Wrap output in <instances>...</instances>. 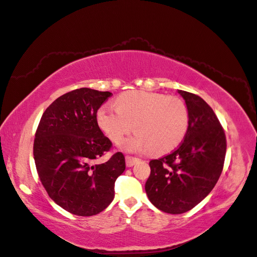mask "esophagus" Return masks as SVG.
Wrapping results in <instances>:
<instances>
[{
	"mask_svg": "<svg viewBox=\"0 0 257 257\" xmlns=\"http://www.w3.org/2000/svg\"><path fill=\"white\" fill-rule=\"evenodd\" d=\"M138 158L132 157V156H125V166L127 167H133L134 165L138 162Z\"/></svg>",
	"mask_w": 257,
	"mask_h": 257,
	"instance_id": "1",
	"label": "esophagus"
}]
</instances>
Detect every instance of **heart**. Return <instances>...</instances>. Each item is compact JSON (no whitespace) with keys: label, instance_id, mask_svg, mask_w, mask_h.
Wrapping results in <instances>:
<instances>
[{"label":"heart","instance_id":"b5f03b06","mask_svg":"<svg viewBox=\"0 0 257 257\" xmlns=\"http://www.w3.org/2000/svg\"><path fill=\"white\" fill-rule=\"evenodd\" d=\"M97 122L113 143L134 124L137 134L122 140L120 147L125 151L149 149L154 155H163L181 144L188 130L189 112L180 98L134 90L120 95L116 107L103 105L98 109Z\"/></svg>","mask_w":257,"mask_h":257}]
</instances>
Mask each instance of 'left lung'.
Segmentation results:
<instances>
[{
    "mask_svg": "<svg viewBox=\"0 0 257 257\" xmlns=\"http://www.w3.org/2000/svg\"><path fill=\"white\" fill-rule=\"evenodd\" d=\"M185 100L189 125L178 148L149 162L146 192L158 209L181 214L199 204L219 180L226 138L213 109L198 95L178 90Z\"/></svg>",
    "mask_w": 257,
    "mask_h": 257,
    "instance_id": "left-lung-1",
    "label": "left lung"
}]
</instances>
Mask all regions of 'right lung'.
Instances as JSON below:
<instances>
[{
	"mask_svg": "<svg viewBox=\"0 0 257 257\" xmlns=\"http://www.w3.org/2000/svg\"><path fill=\"white\" fill-rule=\"evenodd\" d=\"M111 95L90 88L69 91L47 107L36 130L33 155L43 187L56 204L75 215L105 210L125 169L121 152L95 163L112 146L97 122V110Z\"/></svg>",
	"mask_w": 257,
	"mask_h": 257,
	"instance_id": "obj_1",
	"label": "right lung"
}]
</instances>
